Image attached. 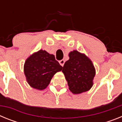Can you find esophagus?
Masks as SVG:
<instances>
[{
    "label": "esophagus",
    "instance_id": "34e87169",
    "mask_svg": "<svg viewBox=\"0 0 122 122\" xmlns=\"http://www.w3.org/2000/svg\"><path fill=\"white\" fill-rule=\"evenodd\" d=\"M59 63H60V65H61V66H63V65H64L65 63V60H61L59 61Z\"/></svg>",
    "mask_w": 122,
    "mask_h": 122
}]
</instances>
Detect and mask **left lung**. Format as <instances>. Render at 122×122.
Masks as SVG:
<instances>
[{
  "mask_svg": "<svg viewBox=\"0 0 122 122\" xmlns=\"http://www.w3.org/2000/svg\"><path fill=\"white\" fill-rule=\"evenodd\" d=\"M68 56L70 59L65 63L62 72L69 89L74 94L88 91L93 86L96 74L92 60L76 50L71 51Z\"/></svg>",
  "mask_w": 122,
  "mask_h": 122,
  "instance_id": "left-lung-1",
  "label": "left lung"
}]
</instances>
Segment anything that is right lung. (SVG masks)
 <instances>
[{
    "label": "right lung",
    "instance_id": "add662e5",
    "mask_svg": "<svg viewBox=\"0 0 122 122\" xmlns=\"http://www.w3.org/2000/svg\"><path fill=\"white\" fill-rule=\"evenodd\" d=\"M62 70L55 56L42 49L29 56L24 65L27 82L31 87L38 90L46 89L54 75Z\"/></svg>",
    "mask_w": 122,
    "mask_h": 122
}]
</instances>
